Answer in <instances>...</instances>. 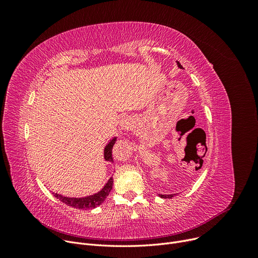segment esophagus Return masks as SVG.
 Wrapping results in <instances>:
<instances>
[{
  "label": "esophagus",
  "mask_w": 258,
  "mask_h": 258,
  "mask_svg": "<svg viewBox=\"0 0 258 258\" xmlns=\"http://www.w3.org/2000/svg\"><path fill=\"white\" fill-rule=\"evenodd\" d=\"M132 125H133L132 119L128 118V117H124V118H122V119L120 120V127H121L122 130L126 131V130L131 128Z\"/></svg>",
  "instance_id": "1"
}]
</instances>
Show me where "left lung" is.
<instances>
[{"label": "left lung", "mask_w": 258, "mask_h": 258, "mask_svg": "<svg viewBox=\"0 0 258 258\" xmlns=\"http://www.w3.org/2000/svg\"><path fill=\"white\" fill-rule=\"evenodd\" d=\"M177 64H178V67L180 68V69H183V67L181 66V63H180L179 61H177ZM174 196H175V194H172V195H160V194H159V197L162 198V199H171V198H173Z\"/></svg>", "instance_id": "obj_1"}]
</instances>
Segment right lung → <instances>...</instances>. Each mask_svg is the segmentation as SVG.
Masks as SVG:
<instances>
[{"label": "right lung", "instance_id": "1", "mask_svg": "<svg viewBox=\"0 0 258 258\" xmlns=\"http://www.w3.org/2000/svg\"><path fill=\"white\" fill-rule=\"evenodd\" d=\"M117 141V137H113L110 141H108L104 147L103 151V157L104 160L107 162H113V157H112V150L113 146L115 144V142ZM113 177H111L110 179L107 180V182L105 183V185L102 187L101 190H99L98 192L91 195V196H87V197H81V198H70V197H64L62 195H58V194H54V197L56 199H58L60 202L64 203L66 205L71 206L73 208L76 209H94L98 206H100L102 203L104 202V200L106 199V197L108 196V194L111 192L112 188H113Z\"/></svg>", "mask_w": 258, "mask_h": 258}]
</instances>
